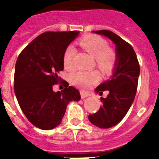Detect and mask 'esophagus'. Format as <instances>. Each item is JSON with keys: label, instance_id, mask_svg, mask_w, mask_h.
I'll list each match as a JSON object with an SVG mask.
<instances>
[{"label": "esophagus", "instance_id": "obj_1", "mask_svg": "<svg viewBox=\"0 0 159 159\" xmlns=\"http://www.w3.org/2000/svg\"><path fill=\"white\" fill-rule=\"evenodd\" d=\"M80 95H81V97L82 98H86L89 96V93H87V92H85L83 91H80Z\"/></svg>", "mask_w": 159, "mask_h": 159}]
</instances>
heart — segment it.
I'll return each mask as SVG.
<instances>
[{
  "mask_svg": "<svg viewBox=\"0 0 159 159\" xmlns=\"http://www.w3.org/2000/svg\"><path fill=\"white\" fill-rule=\"evenodd\" d=\"M79 43L83 49L92 57H96V63L100 69L105 72H111L113 69L116 62V54L109 48L108 42L105 39L91 34L82 38ZM75 56L76 48L72 45L67 46L63 53L62 62L64 67L68 71H72L75 68ZM99 80L100 74L97 71H80L73 73L71 77L72 84L84 90L90 88Z\"/></svg>",
  "mask_w": 159,
  "mask_h": 159,
  "instance_id": "obj_1",
  "label": "heart"
}]
</instances>
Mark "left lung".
<instances>
[{"mask_svg": "<svg viewBox=\"0 0 159 159\" xmlns=\"http://www.w3.org/2000/svg\"><path fill=\"white\" fill-rule=\"evenodd\" d=\"M94 33L108 37L116 48V62L112 77L99 85L96 92L102 96L108 91L106 98L101 97L102 102L97 112L89 115V120L94 125L108 129L116 125L125 116L135 97L138 87L139 63L133 47L112 31L96 30Z\"/></svg>", "mask_w": 159, "mask_h": 159, "instance_id": "8db88e82", "label": "left lung"}]
</instances>
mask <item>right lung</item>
<instances>
[{
	"mask_svg": "<svg viewBox=\"0 0 159 159\" xmlns=\"http://www.w3.org/2000/svg\"><path fill=\"white\" fill-rule=\"evenodd\" d=\"M78 31L41 34L20 53L16 63L14 89L20 109L34 126L48 130L57 127L64 116L67 104L81 99L79 91L68 82L54 92L53 85L61 81L65 49Z\"/></svg>",
	"mask_w": 159,
	"mask_h": 159,
	"instance_id": "obj_1",
	"label": "right lung"
}]
</instances>
